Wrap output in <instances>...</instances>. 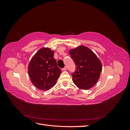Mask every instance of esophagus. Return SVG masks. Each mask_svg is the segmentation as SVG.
Masks as SVG:
<instances>
[{"mask_svg": "<svg viewBox=\"0 0 130 130\" xmlns=\"http://www.w3.org/2000/svg\"><path fill=\"white\" fill-rule=\"evenodd\" d=\"M67 67H64L62 69L63 70H67Z\"/></svg>", "mask_w": 130, "mask_h": 130, "instance_id": "34e87169", "label": "esophagus"}]
</instances>
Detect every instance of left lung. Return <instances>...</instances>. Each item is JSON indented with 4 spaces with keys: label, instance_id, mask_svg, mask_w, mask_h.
I'll use <instances>...</instances> for the list:
<instances>
[{
    "label": "left lung",
    "instance_id": "1",
    "mask_svg": "<svg viewBox=\"0 0 130 130\" xmlns=\"http://www.w3.org/2000/svg\"><path fill=\"white\" fill-rule=\"evenodd\" d=\"M71 56L76 69L72 74L74 84L82 89H88L96 84L102 70L101 62L88 48L81 45L70 49Z\"/></svg>",
    "mask_w": 130,
    "mask_h": 130
}]
</instances>
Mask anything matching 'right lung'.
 <instances>
[{
    "mask_svg": "<svg viewBox=\"0 0 130 130\" xmlns=\"http://www.w3.org/2000/svg\"><path fill=\"white\" fill-rule=\"evenodd\" d=\"M54 55V51L43 48L38 51L29 63L28 73L30 80L39 89H50L60 77L61 70L58 67Z\"/></svg>",
    "mask_w": 130,
    "mask_h": 130,
    "instance_id": "add662e5",
    "label": "right lung"
}]
</instances>
